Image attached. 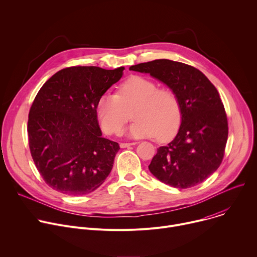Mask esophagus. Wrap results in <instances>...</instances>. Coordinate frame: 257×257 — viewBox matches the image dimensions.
Returning <instances> with one entry per match:
<instances>
[{
	"label": "esophagus",
	"mask_w": 257,
	"mask_h": 257,
	"mask_svg": "<svg viewBox=\"0 0 257 257\" xmlns=\"http://www.w3.org/2000/svg\"><path fill=\"white\" fill-rule=\"evenodd\" d=\"M135 144H137V142H128V143L122 142V143H120V148H121V149L130 148V146H132V145H135Z\"/></svg>",
	"instance_id": "esophagus-1"
}]
</instances>
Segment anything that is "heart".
I'll use <instances>...</instances> for the list:
<instances>
[{"label": "heart", "mask_w": 257, "mask_h": 257, "mask_svg": "<svg viewBox=\"0 0 257 257\" xmlns=\"http://www.w3.org/2000/svg\"><path fill=\"white\" fill-rule=\"evenodd\" d=\"M95 109L100 127L107 134L118 132L134 109L135 122L125 131L133 138L157 136L167 141L175 136L182 122L181 103L176 92L137 75L126 79L117 94L100 96Z\"/></svg>", "instance_id": "1"}]
</instances>
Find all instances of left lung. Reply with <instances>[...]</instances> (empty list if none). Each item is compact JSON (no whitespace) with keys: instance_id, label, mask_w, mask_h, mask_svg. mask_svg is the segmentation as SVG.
<instances>
[{"instance_id":"1","label":"left lung","mask_w":257,"mask_h":257,"mask_svg":"<svg viewBox=\"0 0 257 257\" xmlns=\"http://www.w3.org/2000/svg\"><path fill=\"white\" fill-rule=\"evenodd\" d=\"M129 70L149 73L174 90L182 108L176 137L158 149L149 169L175 188L193 187L221 165L228 139L224 104L214 85L198 69L167 59L133 65Z\"/></svg>"}]
</instances>
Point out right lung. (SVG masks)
<instances>
[{
	"label": "right lung",
	"instance_id": "obj_1",
	"mask_svg": "<svg viewBox=\"0 0 257 257\" xmlns=\"http://www.w3.org/2000/svg\"><path fill=\"white\" fill-rule=\"evenodd\" d=\"M124 69L65 68L36 94L28 115L29 149L54 190L73 196L88 194L111 173L120 146L101 137L95 107L100 96L121 79Z\"/></svg>",
	"mask_w": 257,
	"mask_h": 257
}]
</instances>
